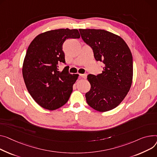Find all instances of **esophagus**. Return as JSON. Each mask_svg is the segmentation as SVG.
<instances>
[{
  "label": "esophagus",
  "instance_id": "obj_1",
  "mask_svg": "<svg viewBox=\"0 0 157 157\" xmlns=\"http://www.w3.org/2000/svg\"><path fill=\"white\" fill-rule=\"evenodd\" d=\"M79 76H80L81 78H84V79H86V77H87V75L86 74H80Z\"/></svg>",
  "mask_w": 157,
  "mask_h": 157
}]
</instances>
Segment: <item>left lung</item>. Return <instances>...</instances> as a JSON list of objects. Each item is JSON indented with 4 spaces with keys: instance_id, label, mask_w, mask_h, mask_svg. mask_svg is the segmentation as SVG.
Listing matches in <instances>:
<instances>
[{
    "instance_id": "left-lung-1",
    "label": "left lung",
    "mask_w": 157,
    "mask_h": 157,
    "mask_svg": "<svg viewBox=\"0 0 157 157\" xmlns=\"http://www.w3.org/2000/svg\"><path fill=\"white\" fill-rule=\"evenodd\" d=\"M82 39L90 45L97 61L102 62V73L88 75L91 88L85 94L88 105L104 112L117 107L129 92L132 82L131 50L119 36L104 29H79Z\"/></svg>"
}]
</instances>
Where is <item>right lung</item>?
Returning a JSON list of instances; mask_svg holds the SVG:
<instances>
[{"label":"right lung","mask_w":157,"mask_h":157,"mask_svg":"<svg viewBox=\"0 0 157 157\" xmlns=\"http://www.w3.org/2000/svg\"><path fill=\"white\" fill-rule=\"evenodd\" d=\"M77 29H57L39 34L29 44L23 61L22 72L26 88L40 106L56 110L68 101L79 75H71L66 67L62 45L68 38H79Z\"/></svg>","instance_id":"1"}]
</instances>
